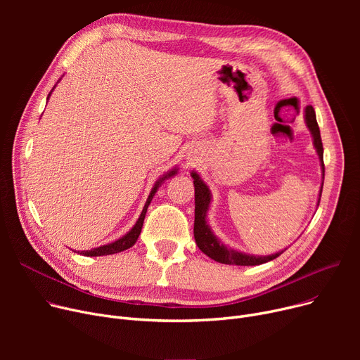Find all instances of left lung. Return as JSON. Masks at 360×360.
Here are the masks:
<instances>
[{
  "label": "left lung",
  "mask_w": 360,
  "mask_h": 360,
  "mask_svg": "<svg viewBox=\"0 0 360 360\" xmlns=\"http://www.w3.org/2000/svg\"><path fill=\"white\" fill-rule=\"evenodd\" d=\"M305 124L309 128L312 139H314V147L316 150V155L321 162V170H323V185H324V148L323 141H321L319 127L316 122L315 110L309 105L305 108ZM191 176L194 179V188H195V220H194V238L197 242V247L212 259L221 262V264H231V266H259L267 261H271L277 258L283 251H278L271 255H251L245 254L238 250L226 247V245L213 233L212 228L207 223V212L210 209L212 202V193L209 186L201 179V176L197 172H191ZM321 193H323V186L319 190L318 204L321 200Z\"/></svg>",
  "instance_id": "1"
}]
</instances>
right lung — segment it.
<instances>
[{
    "label": "right lung",
    "instance_id": "obj_1",
    "mask_svg": "<svg viewBox=\"0 0 360 360\" xmlns=\"http://www.w3.org/2000/svg\"><path fill=\"white\" fill-rule=\"evenodd\" d=\"M53 87H55V86H53ZM52 90H53V89H52ZM52 90H51L49 94H48V99H49V96H51ZM176 174H178V169L175 167V169H172V170H169L167 174H165L162 178H159V179L156 181V184L153 185V188H151L150 195H148V198H147V201H146V204H144V207H143V212H141L139 220L136 221L134 226H132V229H131L127 235H124L122 238L117 239L115 242H110V243H108V245H102V247L93 248V250H90V251H82V255H84V257H102V255L117 254V252H121V251H125V250L131 248L132 245H134V243L137 242V239H139V236H140V233H141V228H143V223H144L147 207L150 205L151 200H153L155 194L158 193L159 186H160L166 179H169L170 176H174V175H176Z\"/></svg>",
    "mask_w": 360,
    "mask_h": 360
}]
</instances>
